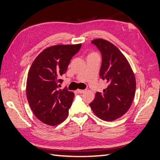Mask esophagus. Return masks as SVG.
I'll return each mask as SVG.
<instances>
[{
	"label": "esophagus",
	"instance_id": "1",
	"mask_svg": "<svg viewBox=\"0 0 160 160\" xmlns=\"http://www.w3.org/2000/svg\"><path fill=\"white\" fill-rule=\"evenodd\" d=\"M77 91V93H78L81 94V93H84V92L85 91V90H83V89H78Z\"/></svg>",
	"mask_w": 160,
	"mask_h": 160
}]
</instances>
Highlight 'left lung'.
<instances>
[{"label":"left lung","mask_w":160,"mask_h":160,"mask_svg":"<svg viewBox=\"0 0 160 160\" xmlns=\"http://www.w3.org/2000/svg\"><path fill=\"white\" fill-rule=\"evenodd\" d=\"M91 43L101 52L102 62L99 76L108 85L102 93L97 92L89 106L98 118L111 122L122 117L130 108L136 81L126 58L113 44L101 38Z\"/></svg>","instance_id":"obj_1"}]
</instances>
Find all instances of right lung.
Segmentation results:
<instances>
[{"label": "right lung", "mask_w": 160, "mask_h": 160, "mask_svg": "<svg viewBox=\"0 0 160 160\" xmlns=\"http://www.w3.org/2000/svg\"><path fill=\"white\" fill-rule=\"evenodd\" d=\"M81 44L48 47L31 65L27 80V97L33 113L47 125L62 123L69 114L75 96L67 88L59 89L72 57Z\"/></svg>", "instance_id": "right-lung-1"}]
</instances>
